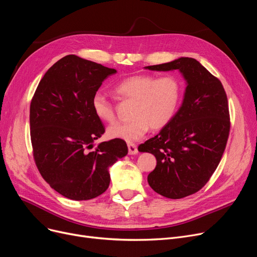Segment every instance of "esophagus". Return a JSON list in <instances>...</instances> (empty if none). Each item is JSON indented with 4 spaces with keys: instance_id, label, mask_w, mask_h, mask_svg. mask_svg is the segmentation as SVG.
<instances>
[{
    "instance_id": "1",
    "label": "esophagus",
    "mask_w": 257,
    "mask_h": 257,
    "mask_svg": "<svg viewBox=\"0 0 257 257\" xmlns=\"http://www.w3.org/2000/svg\"><path fill=\"white\" fill-rule=\"evenodd\" d=\"M128 151L129 154L133 155V154H137L138 153V147L136 144H132V143H128Z\"/></svg>"
}]
</instances>
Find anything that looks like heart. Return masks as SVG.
<instances>
[{
	"label": "heart",
	"mask_w": 257,
	"mask_h": 257,
	"mask_svg": "<svg viewBox=\"0 0 257 257\" xmlns=\"http://www.w3.org/2000/svg\"><path fill=\"white\" fill-rule=\"evenodd\" d=\"M122 98L135 99L132 120L111 125L107 133L110 138L126 142L141 140L151 127L159 130L174 117L182 97V84L176 76L167 74H136L125 77L114 86ZM95 116L105 122H113L115 113L112 104L102 92H95L91 99Z\"/></svg>",
	"instance_id": "heart-1"
}]
</instances>
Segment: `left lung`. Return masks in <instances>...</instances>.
I'll return each instance as SVG.
<instances>
[{
    "mask_svg": "<svg viewBox=\"0 0 257 257\" xmlns=\"http://www.w3.org/2000/svg\"><path fill=\"white\" fill-rule=\"evenodd\" d=\"M145 68L177 69L187 82L183 104L172 120L139 147L156 159L148 175L153 190L168 198H183L199 191L221 160L230 132L227 94L217 77L192 58Z\"/></svg>",
    "mask_w": 257,
    "mask_h": 257,
    "instance_id": "8db88e82",
    "label": "left lung"
}]
</instances>
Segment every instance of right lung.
<instances>
[{
    "mask_svg": "<svg viewBox=\"0 0 257 257\" xmlns=\"http://www.w3.org/2000/svg\"><path fill=\"white\" fill-rule=\"evenodd\" d=\"M116 72L69 54L43 76L30 104V138L38 169L52 189L73 200L103 194L109 167L128 153L114 139L94 147L105 127L93 113L91 99L104 80Z\"/></svg>",
    "mask_w": 257,
    "mask_h": 257,
    "instance_id": "add662e5",
    "label": "right lung"
}]
</instances>
